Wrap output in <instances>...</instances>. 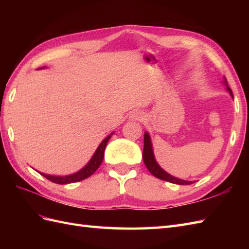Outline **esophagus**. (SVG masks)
<instances>
[{"label":"esophagus","instance_id":"esophagus-1","mask_svg":"<svg viewBox=\"0 0 249 249\" xmlns=\"http://www.w3.org/2000/svg\"><path fill=\"white\" fill-rule=\"evenodd\" d=\"M133 118L135 120H141L142 119V114L140 112H135V113H133Z\"/></svg>","mask_w":249,"mask_h":249}]
</instances>
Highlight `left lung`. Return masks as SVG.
<instances>
[{
  "label": "left lung",
  "mask_w": 249,
  "mask_h": 249,
  "mask_svg": "<svg viewBox=\"0 0 249 249\" xmlns=\"http://www.w3.org/2000/svg\"><path fill=\"white\" fill-rule=\"evenodd\" d=\"M225 84L228 88L230 94L232 95V91L230 88L228 87V82H227V79L225 78ZM142 157H143V161L145 163L146 168L149 169V171L157 178H160L162 181H168L173 184H178V185H189L193 184L194 182H189V181H184V179L174 178L170 174L167 173L165 170L158 166V163L156 162L154 154H153V149H152V143H151V139L150 136L147 133L144 134V145H143V154H142Z\"/></svg>",
  "instance_id": "obj_1"
}]
</instances>
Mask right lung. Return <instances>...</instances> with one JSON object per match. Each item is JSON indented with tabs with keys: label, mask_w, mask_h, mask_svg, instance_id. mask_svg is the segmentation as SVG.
<instances>
[{
	"label": "right lung",
	"mask_w": 249,
	"mask_h": 249,
	"mask_svg": "<svg viewBox=\"0 0 249 249\" xmlns=\"http://www.w3.org/2000/svg\"><path fill=\"white\" fill-rule=\"evenodd\" d=\"M110 138H111V136H108L107 138H106L102 142V143H100V145L97 147L96 152H95V154L93 155L92 160H89L88 165L83 169H81L80 171L71 174V176H66V177H53V176H48V174H45V173H40V174L43 177H45L47 179H49V181L56 183V184H70V183L82 181V179H84V178H88L89 177H91L92 174L97 170L100 166V163H102V161L104 160L105 149H106V146H107V143H108Z\"/></svg>",
	"instance_id": "obj_1"
}]
</instances>
